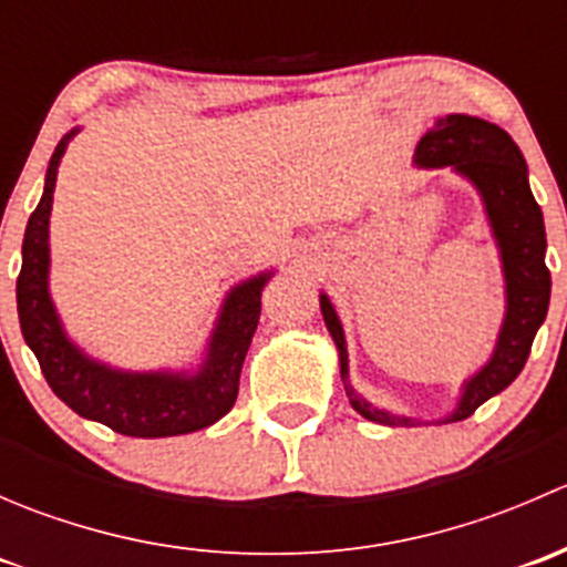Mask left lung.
Masks as SVG:
<instances>
[{
	"instance_id": "1",
	"label": "left lung",
	"mask_w": 567,
	"mask_h": 567,
	"mask_svg": "<svg viewBox=\"0 0 567 567\" xmlns=\"http://www.w3.org/2000/svg\"><path fill=\"white\" fill-rule=\"evenodd\" d=\"M416 167L442 169L453 167L480 192L488 214L491 233L496 238L505 274V320H502L496 348L488 362L463 384L461 400L444 422H461L472 416L488 398L518 379L527 364L537 329L546 320L551 274L546 268V227L543 210L529 188L527 162L507 131L488 120L468 114H447L433 123V128L416 145ZM320 312L326 329L340 351V375L351 405L370 422L390 427H411L416 420L375 409L373 403L353 392L348 384V348L346 331L331 307L329 296L320 293Z\"/></svg>"
}]
</instances>
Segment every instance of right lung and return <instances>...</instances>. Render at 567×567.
Masks as SVG:
<instances>
[{"label":"right lung","instance_id":"right-lung-1","mask_svg":"<svg viewBox=\"0 0 567 567\" xmlns=\"http://www.w3.org/2000/svg\"><path fill=\"white\" fill-rule=\"evenodd\" d=\"M76 131L62 136L56 145L45 169L43 197L27 221L21 274L16 279L21 334L38 357L51 392L84 420H95L114 433L136 439L203 431L221 420L236 403L244 357L260 320V296L274 271L257 274L227 293L197 373H128L90 359L68 340L49 296L51 199L56 167Z\"/></svg>","mask_w":567,"mask_h":567}]
</instances>
